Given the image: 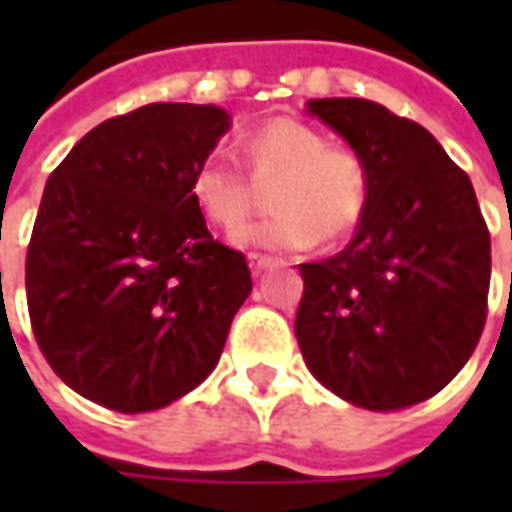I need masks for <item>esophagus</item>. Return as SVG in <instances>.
<instances>
[{
    "label": "esophagus",
    "instance_id": "1",
    "mask_svg": "<svg viewBox=\"0 0 512 512\" xmlns=\"http://www.w3.org/2000/svg\"><path fill=\"white\" fill-rule=\"evenodd\" d=\"M268 266H271V257L257 255V252L249 255V268H252V274H260V271H266Z\"/></svg>",
    "mask_w": 512,
    "mask_h": 512
}]
</instances>
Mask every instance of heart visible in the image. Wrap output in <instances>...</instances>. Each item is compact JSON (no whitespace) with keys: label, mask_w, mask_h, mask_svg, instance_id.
<instances>
[{"label":"heart","mask_w":512,"mask_h":512,"mask_svg":"<svg viewBox=\"0 0 512 512\" xmlns=\"http://www.w3.org/2000/svg\"><path fill=\"white\" fill-rule=\"evenodd\" d=\"M249 172L258 182L277 179L263 223L235 235L238 246L304 252L321 241H340L362 222L370 202V167L351 147L329 139L301 120L274 117L244 139ZM191 202L216 230L233 235L254 207V184L244 169L213 153L191 175Z\"/></svg>","instance_id":"obj_1"}]
</instances>
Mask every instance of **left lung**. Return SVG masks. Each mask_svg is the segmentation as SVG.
<instances>
[{"instance_id": "obj_1", "label": "left lung", "mask_w": 512, "mask_h": 512, "mask_svg": "<svg viewBox=\"0 0 512 512\" xmlns=\"http://www.w3.org/2000/svg\"><path fill=\"white\" fill-rule=\"evenodd\" d=\"M307 112L370 167V202L351 244L301 263V356L354 406L395 411L428 400L469 362L483 334L491 235L472 180L428 128L365 98H318Z\"/></svg>"}]
</instances>
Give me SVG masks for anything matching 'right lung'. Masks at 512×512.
Segmentation results:
<instances>
[{
    "mask_svg": "<svg viewBox=\"0 0 512 512\" xmlns=\"http://www.w3.org/2000/svg\"><path fill=\"white\" fill-rule=\"evenodd\" d=\"M227 128L219 106H139L51 172L27 249L29 321L51 370L87 400L164 408L219 362L252 274L213 241L189 189Z\"/></svg>",
    "mask_w": 512,
    "mask_h": 512,
    "instance_id": "add662e5",
    "label": "right lung"
}]
</instances>
